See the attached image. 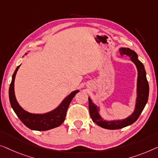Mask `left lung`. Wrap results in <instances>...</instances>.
Returning <instances> with one entry per match:
<instances>
[{
    "mask_svg": "<svg viewBox=\"0 0 158 158\" xmlns=\"http://www.w3.org/2000/svg\"><path fill=\"white\" fill-rule=\"evenodd\" d=\"M119 54L121 56L126 55L130 58L131 61L136 65L138 72L137 77V97L136 106L134 112L123 120L117 121H105L103 120L100 115L99 114L97 107L92 103L91 99L89 97V114L94 123L101 127L108 129V130H117L125 127L135 123L138 119L139 115L143 112L148 100L149 96V84L146 77V72L144 65L137 59V55L134 51L128 48H119Z\"/></svg>",
    "mask_w": 158,
    "mask_h": 158,
    "instance_id": "obj_1",
    "label": "left lung"
}]
</instances>
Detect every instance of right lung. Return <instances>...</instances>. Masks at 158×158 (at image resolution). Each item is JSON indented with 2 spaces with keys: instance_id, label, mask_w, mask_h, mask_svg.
Here are the masks:
<instances>
[{
  "instance_id": "obj_1",
  "label": "right lung",
  "mask_w": 158,
  "mask_h": 158,
  "mask_svg": "<svg viewBox=\"0 0 158 158\" xmlns=\"http://www.w3.org/2000/svg\"><path fill=\"white\" fill-rule=\"evenodd\" d=\"M20 66H18L12 76V81L9 87V99L13 111L22 123L31 130L37 131H46L55 128L64 123L65 119L66 111L74 98L75 94L79 90L74 91L71 93L61 104L52 112L46 114H31L26 112L19 105L15 99L14 93V80L17 71Z\"/></svg>"
}]
</instances>
